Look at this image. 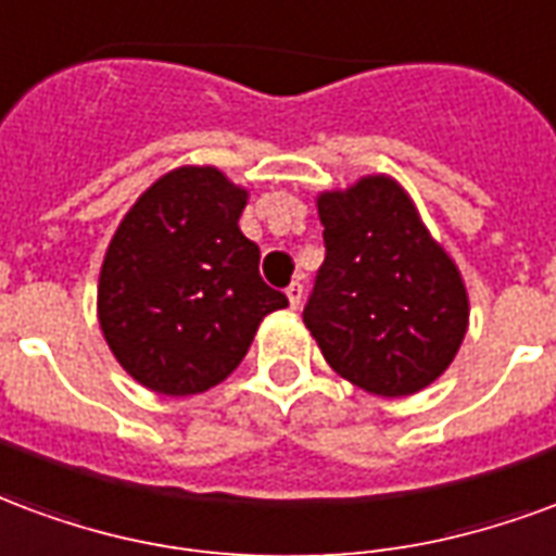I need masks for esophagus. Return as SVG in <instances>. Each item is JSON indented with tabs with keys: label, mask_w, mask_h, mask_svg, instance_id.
<instances>
[{
	"label": "esophagus",
	"mask_w": 556,
	"mask_h": 556,
	"mask_svg": "<svg viewBox=\"0 0 556 556\" xmlns=\"http://www.w3.org/2000/svg\"><path fill=\"white\" fill-rule=\"evenodd\" d=\"M302 295H305V287L299 281H293L287 287V299H290V307H299L302 305Z\"/></svg>",
	"instance_id": "obj_1"
}]
</instances>
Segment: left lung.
<instances>
[{
    "label": "left lung",
    "instance_id": "obj_1",
    "mask_svg": "<svg viewBox=\"0 0 556 556\" xmlns=\"http://www.w3.org/2000/svg\"><path fill=\"white\" fill-rule=\"evenodd\" d=\"M326 261L305 326L331 370L379 396L439 379L468 331V293L406 189L372 174L317 198Z\"/></svg>",
    "mask_w": 556,
    "mask_h": 556
}]
</instances>
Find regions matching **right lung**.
Instances as JSON below:
<instances>
[{
  "label": "right lung",
  "mask_w": 556,
  "mask_h": 556,
  "mask_svg": "<svg viewBox=\"0 0 556 556\" xmlns=\"http://www.w3.org/2000/svg\"><path fill=\"white\" fill-rule=\"evenodd\" d=\"M245 201L213 165H184L129 206L109 242L100 328L117 364L156 394H201L228 379L261 319L287 305L239 230Z\"/></svg>",
  "instance_id": "1"
}]
</instances>
